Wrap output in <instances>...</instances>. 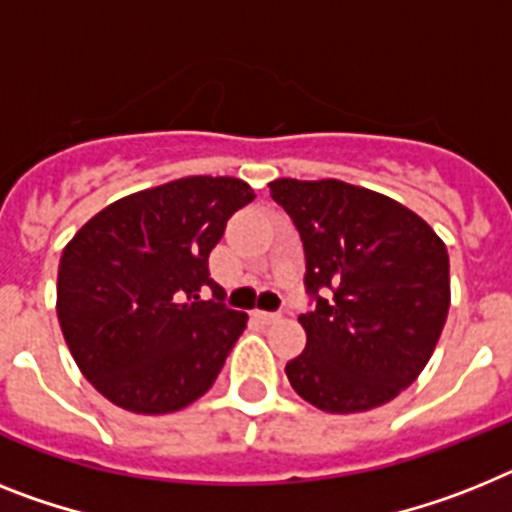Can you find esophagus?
I'll return each mask as SVG.
<instances>
[{"label":"esophagus","instance_id":"obj_1","mask_svg":"<svg viewBox=\"0 0 512 512\" xmlns=\"http://www.w3.org/2000/svg\"><path fill=\"white\" fill-rule=\"evenodd\" d=\"M252 317H255L257 322H263V325H273V322L281 320V315H276V312H260V309H257Z\"/></svg>","mask_w":512,"mask_h":512}]
</instances>
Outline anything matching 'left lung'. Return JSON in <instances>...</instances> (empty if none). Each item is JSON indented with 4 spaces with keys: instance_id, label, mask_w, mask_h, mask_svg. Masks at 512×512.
<instances>
[{
    "instance_id": "1",
    "label": "left lung",
    "mask_w": 512,
    "mask_h": 512,
    "mask_svg": "<svg viewBox=\"0 0 512 512\" xmlns=\"http://www.w3.org/2000/svg\"><path fill=\"white\" fill-rule=\"evenodd\" d=\"M317 307L299 315L307 346L286 364L291 388L328 414L393 401L435 354L450 307L445 242L414 210L338 179H276ZM320 293L329 296L328 300Z\"/></svg>"
}]
</instances>
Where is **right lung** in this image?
<instances>
[{
	"instance_id": "1",
	"label": "right lung",
	"mask_w": 512,
	"mask_h": 512,
	"mask_svg": "<svg viewBox=\"0 0 512 512\" xmlns=\"http://www.w3.org/2000/svg\"><path fill=\"white\" fill-rule=\"evenodd\" d=\"M252 200V187L234 176H184L106 205L67 242L59 325L106 401L132 414H171L216 382L247 312L200 294L223 296L208 255Z\"/></svg>"
}]
</instances>
